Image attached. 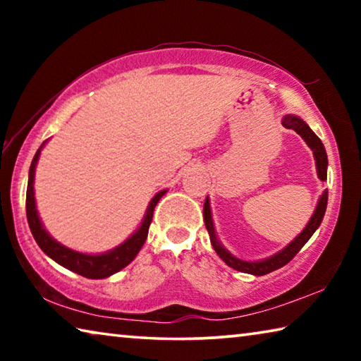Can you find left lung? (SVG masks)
Here are the masks:
<instances>
[{
	"mask_svg": "<svg viewBox=\"0 0 361 361\" xmlns=\"http://www.w3.org/2000/svg\"><path fill=\"white\" fill-rule=\"evenodd\" d=\"M282 124H283V127H286V129H291L296 133H299V135L304 138V142L310 146V149L314 151V156L317 161L315 164H317V172H319V178L322 181H325L326 180L328 157H326V151H325V146H323V143H322V140L317 137L315 133L310 130V127L305 124L302 119H299L298 116H290V114L285 116V118L282 119ZM326 204H328V189L323 191L322 197L319 199V204H317V209L314 212L312 218H310V221L307 223V226H305L301 234H299L288 247L283 248L282 252H279L277 255L271 256V258L256 261V262H248V261H242V259L234 258V256H232L228 250H226L221 243L218 242L216 235H215V229H213L209 197L205 199V204H204V221H205V228L210 234V240H212L213 248H215V252L218 253L219 258L226 262V264L232 269H235V271H239V272L253 274V276H266V274L277 271V269L283 267L285 264H288V262L295 258L299 250L305 245V242L312 237L317 228L320 226L323 215H325V212H326Z\"/></svg>",
	"mask_w": 361,
	"mask_h": 361,
	"instance_id": "obj_1",
	"label": "left lung"
}]
</instances>
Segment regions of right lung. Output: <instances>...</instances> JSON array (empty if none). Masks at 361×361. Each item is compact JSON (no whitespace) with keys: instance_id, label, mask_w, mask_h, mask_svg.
<instances>
[{"instance_id":"obj_1","label":"right lung","mask_w":361,"mask_h":361,"mask_svg":"<svg viewBox=\"0 0 361 361\" xmlns=\"http://www.w3.org/2000/svg\"><path fill=\"white\" fill-rule=\"evenodd\" d=\"M44 143L39 146L38 151H36V154L32 161V166H30L28 186H27V204H25L27 219H28L30 231H32L36 243H38L39 248L49 256V258H52L54 261L59 262L60 266H63L66 269H70V271L79 274V276L87 277V279H105V277L113 276V274L121 271V269H124L127 264H130L133 258L138 255L140 250H142L146 237H148L152 212H154V207L157 205L159 199L166 194V191L157 192L154 197H152L140 229L130 237V239H127L118 248H114L111 252L103 253V255H84V253L73 252V250L60 245L57 240H54L52 237L47 234L46 229L42 228V224L39 221L38 212H36L35 191H33L35 167H36V162H38L39 152L42 149V146H44Z\"/></svg>"}]
</instances>
